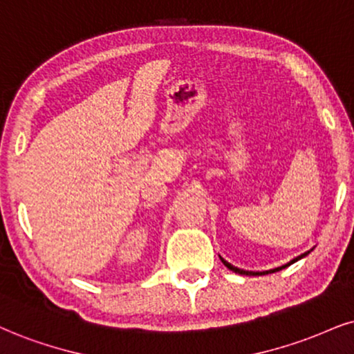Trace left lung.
I'll return each instance as SVG.
<instances>
[{
    "label": "left lung",
    "mask_w": 354,
    "mask_h": 354,
    "mask_svg": "<svg viewBox=\"0 0 354 354\" xmlns=\"http://www.w3.org/2000/svg\"><path fill=\"white\" fill-rule=\"evenodd\" d=\"M308 252H305V254H300L299 257H295V259H292L289 264H286V266H282V268H276V269H270V270H266V272H251V270H243V269H238V268H234V266H231L230 263H226V261L223 259V257H220L221 259V263H223L226 268H228L230 270H233V272H236V274H244V276H263V274H270V272H276V270H281V269H283V268H287V266H290V264H294L295 261H299V259H302V257H305L307 256Z\"/></svg>",
    "instance_id": "left-lung-1"
}]
</instances>
